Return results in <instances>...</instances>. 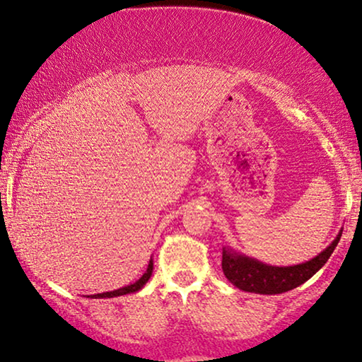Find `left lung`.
<instances>
[{
	"instance_id": "8db88e82",
	"label": "left lung",
	"mask_w": 362,
	"mask_h": 362,
	"mask_svg": "<svg viewBox=\"0 0 362 362\" xmlns=\"http://www.w3.org/2000/svg\"><path fill=\"white\" fill-rule=\"evenodd\" d=\"M341 233L343 230H339L337 238L322 253H318L315 258L294 266H269L255 258H250V256L238 253V251L228 248V246H223V274L235 287L245 292H255V294L264 296L282 294V292L292 291L303 284L318 269L323 268L334 248H337Z\"/></svg>"
}]
</instances>
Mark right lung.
Returning a JSON list of instances; mask_svg holds the SVG:
<instances>
[{
	"label": "right lung",
	"instance_id": "right-lung-1",
	"mask_svg": "<svg viewBox=\"0 0 362 362\" xmlns=\"http://www.w3.org/2000/svg\"><path fill=\"white\" fill-rule=\"evenodd\" d=\"M151 272H153V259H150L148 268L144 272V276L140 277L139 281H135L134 284H129L125 287H120L117 291H111V292H103V294H94V296H88L90 298H111V297H119V296H125V294H132V292H137L142 289V287L148 282Z\"/></svg>",
	"mask_w": 362,
	"mask_h": 362
}]
</instances>
